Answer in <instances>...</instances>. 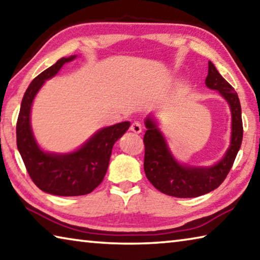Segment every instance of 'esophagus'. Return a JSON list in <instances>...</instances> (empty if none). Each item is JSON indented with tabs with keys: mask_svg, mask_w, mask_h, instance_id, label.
<instances>
[{
	"mask_svg": "<svg viewBox=\"0 0 260 260\" xmlns=\"http://www.w3.org/2000/svg\"><path fill=\"white\" fill-rule=\"evenodd\" d=\"M131 131L133 132V133L135 134H140L141 132H142V126H141V124L139 121H134L133 124L131 125Z\"/></svg>",
	"mask_w": 260,
	"mask_h": 260,
	"instance_id": "1",
	"label": "esophagus"
}]
</instances>
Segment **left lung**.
Here are the masks:
<instances>
[{
	"label": "left lung",
	"mask_w": 260,
	"mask_h": 260,
	"mask_svg": "<svg viewBox=\"0 0 260 260\" xmlns=\"http://www.w3.org/2000/svg\"><path fill=\"white\" fill-rule=\"evenodd\" d=\"M205 85L222 96L232 114L230 147L221 159L214 164L200 166L179 161L161 133L155 113H149L144 119L147 128L143 138L146 147L144 172L153 187L169 196L190 199L217 189L226 179L241 148L243 126L239 96L234 88L218 72L212 61H209Z\"/></svg>",
	"instance_id": "8db88e82"
}]
</instances>
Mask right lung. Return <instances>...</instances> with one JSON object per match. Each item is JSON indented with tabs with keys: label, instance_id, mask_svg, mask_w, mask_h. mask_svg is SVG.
<instances>
[{
	"label": "right lung",
	"instance_id": "1",
	"mask_svg": "<svg viewBox=\"0 0 260 260\" xmlns=\"http://www.w3.org/2000/svg\"><path fill=\"white\" fill-rule=\"evenodd\" d=\"M77 57L73 55L58 59L29 83L21 101L17 121V148L30 179L42 191L57 196L87 195L100 186L108 171L114 143L131 126L129 121H122L103 127L80 147L69 152L46 151L40 147L30 125L35 96L64 64Z\"/></svg>",
	"mask_w": 260,
	"mask_h": 260
}]
</instances>
